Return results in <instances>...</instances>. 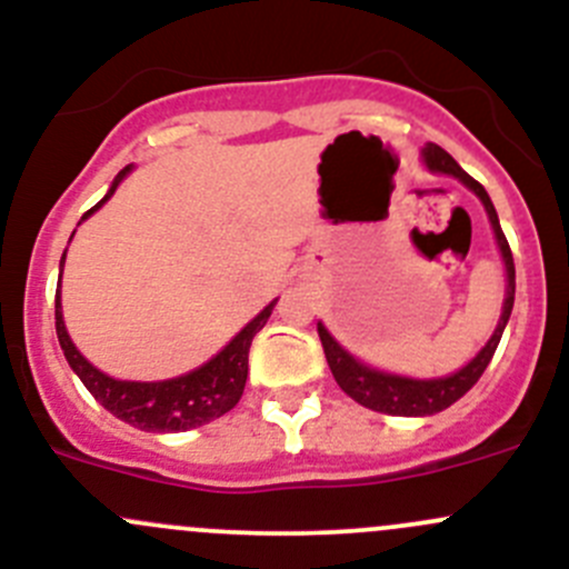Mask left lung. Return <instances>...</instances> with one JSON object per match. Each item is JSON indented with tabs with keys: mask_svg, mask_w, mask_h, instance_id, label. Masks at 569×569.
<instances>
[{
	"mask_svg": "<svg viewBox=\"0 0 569 569\" xmlns=\"http://www.w3.org/2000/svg\"><path fill=\"white\" fill-rule=\"evenodd\" d=\"M421 157H423V164H427L432 173H446V176L460 178L465 187L473 189V192L479 194L481 203H485L487 217H490L492 222V231H496L498 248H501L503 263H507V300H503V313L501 319H498L496 332H492L490 341L485 343V349H481V352L476 355L465 369L457 371V375L440 377V380H410V377L382 375V371L369 369V366H363L360 360H355L352 355H349L319 321L317 330L321 338V347H325V358L327 363H330V371L332 377H336L338 386H341V391L352 396L358 405L369 407V410H377V412H386V416H435V412L446 410V407L455 405L457 399H462V396L479 382V377L485 375L487 366H490L492 355H496L498 349V341H501L503 336V327H507L509 313H512V306H515L512 250H509L507 237H503L501 222H498L496 206H492L490 194L485 192V187H481L476 178L465 173L460 164H457L443 148L435 146V142H429V146L423 148Z\"/></svg>",
	"mask_w": 569,
	"mask_h": 569,
	"instance_id": "1",
	"label": "left lung"
}]
</instances>
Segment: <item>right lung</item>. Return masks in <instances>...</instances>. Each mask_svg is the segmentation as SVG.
<instances>
[{"label":"right lung","mask_w":569,"mask_h":569,"mask_svg":"<svg viewBox=\"0 0 569 569\" xmlns=\"http://www.w3.org/2000/svg\"><path fill=\"white\" fill-rule=\"evenodd\" d=\"M129 170L131 168L120 170L118 178L112 181V187H109V192L104 194V200L112 198V192L118 189V183L123 181V176L129 173ZM104 200H99L93 209L84 211L82 220H88L99 206H104ZM274 302H269V306L263 308V311L258 313V317L252 319L220 355H214L209 363L189 371V375L164 382L112 380L104 371L96 369L93 363H88V360L82 358V352L73 347L71 338H68L66 321H62L60 291H57L54 297V325L68 366L77 371V377L84 382V388L96 396V401H101L114 418L142 429V432H187V429L203 427V423L226 416V412L233 410L237 401L242 399L244 382H248V352L252 336L267 325Z\"/></svg>","instance_id":"right-lung-1"}]
</instances>
